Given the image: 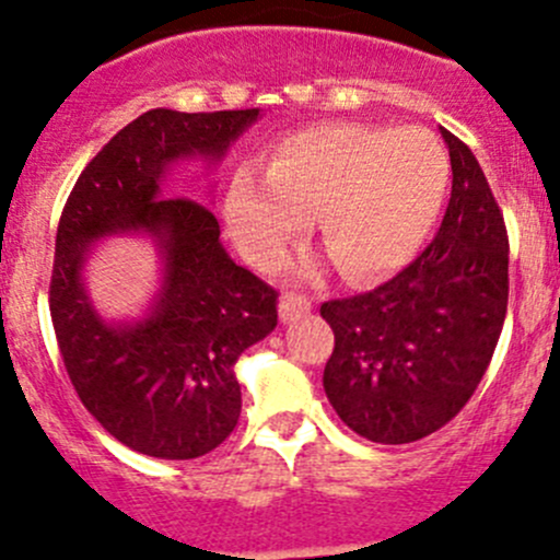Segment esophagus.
I'll use <instances>...</instances> for the list:
<instances>
[{
  "mask_svg": "<svg viewBox=\"0 0 560 560\" xmlns=\"http://www.w3.org/2000/svg\"><path fill=\"white\" fill-rule=\"evenodd\" d=\"M312 312V301L306 295H295V292H284L279 301V319L284 322H295L298 316Z\"/></svg>",
  "mask_w": 560,
  "mask_h": 560,
  "instance_id": "esophagus-1",
  "label": "esophagus"
}]
</instances>
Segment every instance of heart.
I'll list each match as a JSON object with an SVG mask.
<instances>
[{"mask_svg": "<svg viewBox=\"0 0 560 560\" xmlns=\"http://www.w3.org/2000/svg\"><path fill=\"white\" fill-rule=\"evenodd\" d=\"M453 167L425 129L319 124L279 140L262 175L241 171L224 200L235 244L273 265L316 219L322 246L347 279L409 262L436 228Z\"/></svg>", "mask_w": 560, "mask_h": 560, "instance_id": "heart-1", "label": "heart"}]
</instances>
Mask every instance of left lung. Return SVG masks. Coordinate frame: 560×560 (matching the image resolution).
<instances>
[{
  "instance_id": "left-lung-1",
  "label": "left lung",
  "mask_w": 560,
  "mask_h": 560,
  "mask_svg": "<svg viewBox=\"0 0 560 560\" xmlns=\"http://www.w3.org/2000/svg\"><path fill=\"white\" fill-rule=\"evenodd\" d=\"M453 195L436 238L376 290L322 303L336 332L327 400L376 444H409L466 406L499 343L510 295V241L477 156L442 129Z\"/></svg>"
}]
</instances>
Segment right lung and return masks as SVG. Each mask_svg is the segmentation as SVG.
<instances>
[{
    "label": "right lung",
    "instance_id": "1",
    "mask_svg": "<svg viewBox=\"0 0 560 560\" xmlns=\"http://www.w3.org/2000/svg\"><path fill=\"white\" fill-rule=\"evenodd\" d=\"M252 110L154 107L113 135L72 186L56 230L50 319L78 398L124 447L162 460L217 450L241 417L235 363L276 327V290L235 265L211 208L171 197L180 162L222 165ZM107 237H149L161 284L135 320H107L82 270Z\"/></svg>",
    "mask_w": 560,
    "mask_h": 560
}]
</instances>
